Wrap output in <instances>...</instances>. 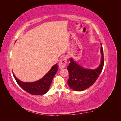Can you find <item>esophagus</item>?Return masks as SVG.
I'll return each mask as SVG.
<instances>
[{"label":"esophagus","mask_w":121,"mask_h":121,"mask_svg":"<svg viewBox=\"0 0 121 121\" xmlns=\"http://www.w3.org/2000/svg\"><path fill=\"white\" fill-rule=\"evenodd\" d=\"M66 60H67V58L66 56H64L60 60L59 63V67L60 68V69L64 68L66 66Z\"/></svg>","instance_id":"esophagus-1"}]
</instances>
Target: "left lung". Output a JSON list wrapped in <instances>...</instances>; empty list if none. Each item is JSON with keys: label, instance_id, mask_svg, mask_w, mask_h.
I'll return each mask as SVG.
<instances>
[{"label": "left lung", "instance_id": "obj_1", "mask_svg": "<svg viewBox=\"0 0 121 121\" xmlns=\"http://www.w3.org/2000/svg\"><path fill=\"white\" fill-rule=\"evenodd\" d=\"M101 63L97 69H89L83 68L70 58V63L67 67L69 74L68 84L70 88L75 91H81L95 83L101 73L104 67V52L101 44Z\"/></svg>", "mask_w": 121, "mask_h": 121}]
</instances>
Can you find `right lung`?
Returning <instances> with one entry per match:
<instances>
[{
	"mask_svg": "<svg viewBox=\"0 0 121 121\" xmlns=\"http://www.w3.org/2000/svg\"><path fill=\"white\" fill-rule=\"evenodd\" d=\"M58 71L57 64L51 67L49 71L43 78L34 82H23L19 80L12 72L15 81L25 91L33 95H42L46 94L50 88L51 82Z\"/></svg>",
	"mask_w": 121,
	"mask_h": 121,
	"instance_id": "obj_1",
	"label": "right lung"
}]
</instances>
